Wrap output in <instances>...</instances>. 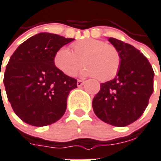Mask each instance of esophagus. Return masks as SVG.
Masks as SVG:
<instances>
[{
	"mask_svg": "<svg viewBox=\"0 0 161 161\" xmlns=\"http://www.w3.org/2000/svg\"><path fill=\"white\" fill-rule=\"evenodd\" d=\"M84 84V81H82V80H77V87H81L83 86Z\"/></svg>",
	"mask_w": 161,
	"mask_h": 161,
	"instance_id": "obj_1",
	"label": "esophagus"
}]
</instances>
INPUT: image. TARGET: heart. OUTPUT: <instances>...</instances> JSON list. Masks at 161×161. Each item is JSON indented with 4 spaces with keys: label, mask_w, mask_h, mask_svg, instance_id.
Segmentation results:
<instances>
[{
    "label": "heart",
    "mask_w": 161,
    "mask_h": 161,
    "mask_svg": "<svg viewBox=\"0 0 161 161\" xmlns=\"http://www.w3.org/2000/svg\"><path fill=\"white\" fill-rule=\"evenodd\" d=\"M73 52L66 47H61L53 56V64L66 76H74L82 65L84 66L80 74L86 77H96L100 81H108L119 72L121 57L119 51L112 45L102 40L87 38L72 45Z\"/></svg>",
    "instance_id": "obj_1"
}]
</instances>
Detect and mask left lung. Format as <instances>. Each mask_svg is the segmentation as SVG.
I'll use <instances>...</instances> for the list:
<instances>
[{"label": "left lung", "mask_w": 161, "mask_h": 161, "mask_svg": "<svg viewBox=\"0 0 161 161\" xmlns=\"http://www.w3.org/2000/svg\"><path fill=\"white\" fill-rule=\"evenodd\" d=\"M108 41L119 51L121 65L114 79L101 84L92 107L105 123L122 127L143 114L153 91L154 72L147 58L135 47L113 37Z\"/></svg>", "instance_id": "obj_1"}]
</instances>
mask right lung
Returning <instances> with one entry per match:
<instances>
[{"label":"right lung","instance_id":"1","mask_svg":"<svg viewBox=\"0 0 161 161\" xmlns=\"http://www.w3.org/2000/svg\"><path fill=\"white\" fill-rule=\"evenodd\" d=\"M73 40L41 32L20 44L11 56L3 83L14 113L26 124L48 125L65 114L69 93L77 87V79L58 70L53 56Z\"/></svg>","mask_w":161,"mask_h":161}]
</instances>
